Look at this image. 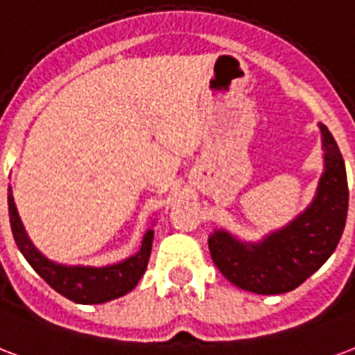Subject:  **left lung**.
<instances>
[{"instance_id":"1","label":"left lung","mask_w":355,"mask_h":355,"mask_svg":"<svg viewBox=\"0 0 355 355\" xmlns=\"http://www.w3.org/2000/svg\"><path fill=\"white\" fill-rule=\"evenodd\" d=\"M324 173L311 205L284 227L261 241H241L227 230L209 237L212 261L241 290L272 295L295 290L327 261L337 248L348 212V182L343 154L331 131L318 124Z\"/></svg>"}]
</instances>
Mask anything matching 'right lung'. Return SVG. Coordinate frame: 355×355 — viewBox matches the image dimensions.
Segmentation results:
<instances>
[{
    "instance_id": "right-lung-1",
    "label": "right lung",
    "mask_w": 355,
    "mask_h": 355,
    "mask_svg": "<svg viewBox=\"0 0 355 355\" xmlns=\"http://www.w3.org/2000/svg\"><path fill=\"white\" fill-rule=\"evenodd\" d=\"M9 218L10 230L15 235L18 250L28 259V263L35 269L39 277L46 284L54 288L64 297L80 304H99L112 301L130 293L146 271L148 258H150L154 230H146L141 241V248L137 254L122 259L118 263L105 265V267H92V265H64L52 261L37 250V246L31 243L24 224L18 216L17 205L12 198V188L9 186Z\"/></svg>"
}]
</instances>
